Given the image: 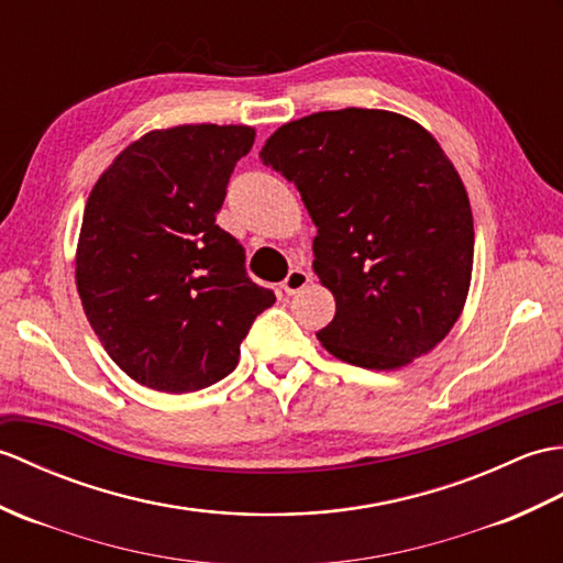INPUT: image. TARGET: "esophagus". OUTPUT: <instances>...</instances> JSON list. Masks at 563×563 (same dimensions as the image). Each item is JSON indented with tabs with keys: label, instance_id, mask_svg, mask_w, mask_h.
I'll return each instance as SVG.
<instances>
[{
	"label": "esophagus",
	"instance_id": "1",
	"mask_svg": "<svg viewBox=\"0 0 563 563\" xmlns=\"http://www.w3.org/2000/svg\"><path fill=\"white\" fill-rule=\"evenodd\" d=\"M310 282V274L308 272H303V269H291L289 274H286V279L282 282V289H284V294H298L303 289V286Z\"/></svg>",
	"mask_w": 563,
	"mask_h": 563
}]
</instances>
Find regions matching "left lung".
Wrapping results in <instances>:
<instances>
[{"mask_svg": "<svg viewBox=\"0 0 563 563\" xmlns=\"http://www.w3.org/2000/svg\"><path fill=\"white\" fill-rule=\"evenodd\" d=\"M313 219V272L334 296L322 346L393 371L443 342L467 301L474 223L441 144L390 110H324L286 122L260 152Z\"/></svg>", "mask_w": 563, "mask_h": 563, "instance_id": "1", "label": "left lung"}]
</instances>
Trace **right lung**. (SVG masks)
I'll return each instance as SVG.
<instances>
[{
	"label": "right lung",
	"instance_id": "1",
	"mask_svg": "<svg viewBox=\"0 0 563 563\" xmlns=\"http://www.w3.org/2000/svg\"><path fill=\"white\" fill-rule=\"evenodd\" d=\"M247 124H178L132 142L89 195L77 291L110 358L158 393H195L239 366L250 324L274 294L217 227Z\"/></svg>",
	"mask_w": 563,
	"mask_h": 563
}]
</instances>
